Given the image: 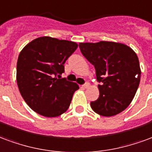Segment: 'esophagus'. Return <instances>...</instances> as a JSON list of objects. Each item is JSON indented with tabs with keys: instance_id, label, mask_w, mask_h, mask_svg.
Here are the masks:
<instances>
[{
	"instance_id": "obj_1",
	"label": "esophagus",
	"mask_w": 152,
	"mask_h": 152,
	"mask_svg": "<svg viewBox=\"0 0 152 152\" xmlns=\"http://www.w3.org/2000/svg\"><path fill=\"white\" fill-rule=\"evenodd\" d=\"M89 87H90V83H85L84 85H83V88H88Z\"/></svg>"
}]
</instances>
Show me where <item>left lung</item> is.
<instances>
[{
    "label": "left lung",
    "mask_w": 152,
    "mask_h": 152,
    "mask_svg": "<svg viewBox=\"0 0 152 152\" xmlns=\"http://www.w3.org/2000/svg\"><path fill=\"white\" fill-rule=\"evenodd\" d=\"M83 56L96 69L99 96L91 102L96 113L112 117L124 111L134 99L141 77L138 56L126 44L112 41L79 43Z\"/></svg>",
    "instance_id": "8db88e82"
}]
</instances>
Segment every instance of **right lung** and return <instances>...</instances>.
I'll list each match as a JSON object with an SVG mask.
<instances>
[{"label":"right lung","mask_w":152,"mask_h":152,"mask_svg":"<svg viewBox=\"0 0 152 152\" xmlns=\"http://www.w3.org/2000/svg\"><path fill=\"white\" fill-rule=\"evenodd\" d=\"M77 48V44L73 41L43 36L33 39L20 52L17 84L21 96L33 111L44 117H56L68 109L79 87L59 75Z\"/></svg>","instance_id":"obj_1"}]
</instances>
